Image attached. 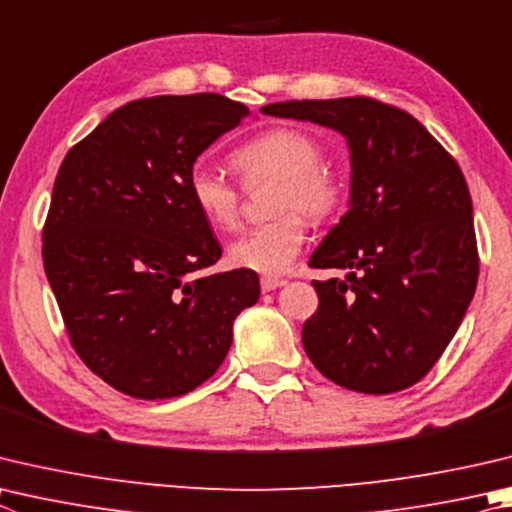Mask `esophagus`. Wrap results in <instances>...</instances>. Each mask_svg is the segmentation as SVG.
<instances>
[{
	"label": "esophagus",
	"mask_w": 512,
	"mask_h": 512,
	"mask_svg": "<svg viewBox=\"0 0 512 512\" xmlns=\"http://www.w3.org/2000/svg\"><path fill=\"white\" fill-rule=\"evenodd\" d=\"M262 291L264 293H268V291H275V288H280V286H284L286 282L284 280H280V277H262Z\"/></svg>",
	"instance_id": "esophagus-1"
}]
</instances>
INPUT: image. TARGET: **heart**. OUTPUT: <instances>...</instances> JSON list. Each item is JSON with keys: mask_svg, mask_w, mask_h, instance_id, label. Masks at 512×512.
<instances>
[{"mask_svg": "<svg viewBox=\"0 0 512 512\" xmlns=\"http://www.w3.org/2000/svg\"><path fill=\"white\" fill-rule=\"evenodd\" d=\"M324 150L297 127H271L230 154L241 181L255 185L277 179L273 212L266 224L246 230L228 246V262L259 275H280L300 253L306 239V219L329 221L347 201V181L322 165ZM192 206L215 230H232L241 217V190L206 165L188 174Z\"/></svg>", "mask_w": 512, "mask_h": 512, "instance_id": "obj_1", "label": "heart"}]
</instances>
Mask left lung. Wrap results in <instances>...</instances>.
Here are the masks:
<instances>
[{"instance_id":"obj_1","label":"left lung","mask_w":512,"mask_h":512,"mask_svg":"<svg viewBox=\"0 0 512 512\" xmlns=\"http://www.w3.org/2000/svg\"><path fill=\"white\" fill-rule=\"evenodd\" d=\"M262 111L338 129L351 150V208L309 262L349 275L313 282L320 304L302 327L306 356L351 392L412 387L450 345L477 288L459 163L412 114L376 98L286 100Z\"/></svg>"}]
</instances>
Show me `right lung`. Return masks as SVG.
<instances>
[{"instance_id":"add662e5","label":"right lung","mask_w":512,"mask_h":512,"mask_svg":"<svg viewBox=\"0 0 512 512\" xmlns=\"http://www.w3.org/2000/svg\"><path fill=\"white\" fill-rule=\"evenodd\" d=\"M250 114L219 94L116 109L64 156L42 259L71 347L118 392L161 401L215 374L253 271L199 277L221 257L188 194L197 156Z\"/></svg>"}]
</instances>
